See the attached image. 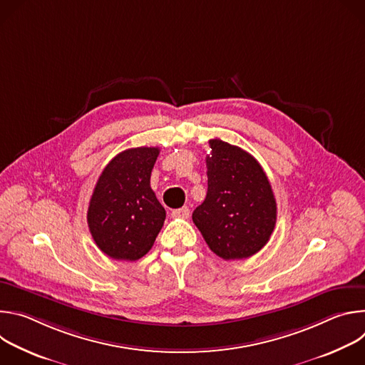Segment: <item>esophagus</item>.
<instances>
[{"instance_id": "1", "label": "esophagus", "mask_w": 365, "mask_h": 365, "mask_svg": "<svg viewBox=\"0 0 365 365\" xmlns=\"http://www.w3.org/2000/svg\"><path fill=\"white\" fill-rule=\"evenodd\" d=\"M172 217L173 218H182V220H186L190 217V210L187 206H182L179 207V210H175L172 211Z\"/></svg>"}]
</instances>
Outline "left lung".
<instances>
[{
	"instance_id": "1",
	"label": "left lung",
	"mask_w": 365,
	"mask_h": 365,
	"mask_svg": "<svg viewBox=\"0 0 365 365\" xmlns=\"http://www.w3.org/2000/svg\"><path fill=\"white\" fill-rule=\"evenodd\" d=\"M206 155L207 192L192 214L202 237L224 259L248 258L270 240L277 220L272 185L245 150L210 140Z\"/></svg>"
}]
</instances>
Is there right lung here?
<instances>
[{"instance_id":"right-lung-1","label":"right lung","mask_w":365,"mask_h":365,"mask_svg":"<svg viewBox=\"0 0 365 365\" xmlns=\"http://www.w3.org/2000/svg\"><path fill=\"white\" fill-rule=\"evenodd\" d=\"M158 147L118 153L102 170L88 206V227L98 248L114 259H135L153 247L166 220L150 176Z\"/></svg>"}]
</instances>
